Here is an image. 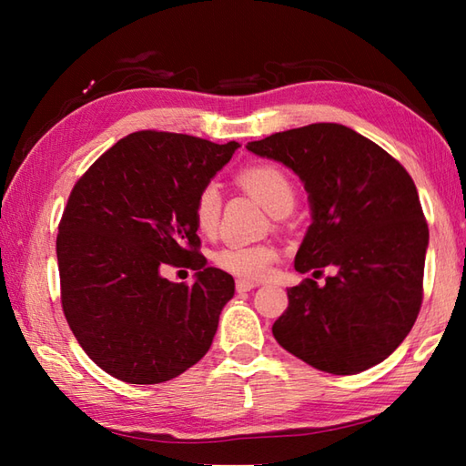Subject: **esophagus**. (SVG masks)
Here are the masks:
<instances>
[{"label":"esophagus","instance_id":"obj_1","mask_svg":"<svg viewBox=\"0 0 466 466\" xmlns=\"http://www.w3.org/2000/svg\"><path fill=\"white\" fill-rule=\"evenodd\" d=\"M256 286H258V284L252 282V280H244V279L236 280V290H238V292H250L252 289H256Z\"/></svg>","mask_w":466,"mask_h":466}]
</instances>
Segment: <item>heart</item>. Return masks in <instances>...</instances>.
I'll return each mask as SVG.
<instances>
[{
  "mask_svg": "<svg viewBox=\"0 0 466 466\" xmlns=\"http://www.w3.org/2000/svg\"><path fill=\"white\" fill-rule=\"evenodd\" d=\"M238 184L252 194L272 216L292 210L294 186L279 166L254 164L238 174ZM222 212V190L216 182H208L198 192L194 202V218L198 230L210 234L216 230ZM279 258L270 244H226L214 252L218 268L240 276L244 280H260L270 272Z\"/></svg>",
  "mask_w": 466,
  "mask_h": 466,
  "instance_id": "obj_1",
  "label": "heart"
}]
</instances>
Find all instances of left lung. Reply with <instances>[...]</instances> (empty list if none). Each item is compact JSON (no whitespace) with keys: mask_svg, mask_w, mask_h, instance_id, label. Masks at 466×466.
I'll return each instance as SVG.
<instances>
[{"mask_svg":"<svg viewBox=\"0 0 466 466\" xmlns=\"http://www.w3.org/2000/svg\"><path fill=\"white\" fill-rule=\"evenodd\" d=\"M246 147L290 167L309 192L312 224L294 268L334 270L324 286L304 279L289 289L274 339L330 374H359L389 359L419 316L429 248L409 172L340 124L294 127Z\"/></svg>","mask_w":466,"mask_h":466,"instance_id":"obj_1","label":"left lung"}]
</instances>
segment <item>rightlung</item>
I'll return each instance as SVG.
<instances>
[{"mask_svg":"<svg viewBox=\"0 0 466 466\" xmlns=\"http://www.w3.org/2000/svg\"><path fill=\"white\" fill-rule=\"evenodd\" d=\"M238 142L134 132L69 194L56 242L66 320L102 370L130 384L176 379L210 350L234 279L198 254L194 202ZM167 263L198 269L192 287Z\"/></svg>","mask_w":466,"mask_h":466,"instance_id":"1","label":"right lung"}]
</instances>
